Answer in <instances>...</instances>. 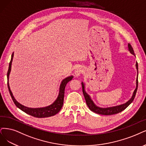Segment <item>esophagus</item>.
<instances>
[{
    "label": "esophagus",
    "instance_id": "esophagus-1",
    "mask_svg": "<svg viewBox=\"0 0 146 146\" xmlns=\"http://www.w3.org/2000/svg\"><path fill=\"white\" fill-rule=\"evenodd\" d=\"M84 72V69L80 68V67H78L76 68L74 71V73L76 74V76H80V74H82Z\"/></svg>",
    "mask_w": 146,
    "mask_h": 146
}]
</instances>
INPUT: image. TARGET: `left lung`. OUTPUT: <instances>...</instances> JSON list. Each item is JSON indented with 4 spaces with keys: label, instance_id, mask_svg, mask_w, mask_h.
Masks as SVG:
<instances>
[{
    "label": "left lung",
    "instance_id": "8db88e82",
    "mask_svg": "<svg viewBox=\"0 0 146 146\" xmlns=\"http://www.w3.org/2000/svg\"><path fill=\"white\" fill-rule=\"evenodd\" d=\"M128 50L129 51L131 52V53H132V55H135V53L133 52V49L132 47L131 46V45L130 44H128ZM136 68L137 70V80H136V88L135 89L133 94L131 97V98L129 99L127 102H126L125 104H123L120 105H117V106H112V107H108V108H100L97 105H95V104L94 103V102L91 99V97L90 96V95H88L87 92L85 91V84L83 82H82V91H83V94L84 96V98L86 101V103H87V106H88L89 109L93 111L96 114H101V115H113V114H118L121 111H123V110H125L126 108L130 105L132 102H133L135 96L137 91V88H138V63H136Z\"/></svg>",
    "mask_w": 146,
    "mask_h": 146
}]
</instances>
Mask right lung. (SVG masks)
<instances>
[{"instance_id":"right-lung-1","label":"right lung","mask_w":146,"mask_h":146,"mask_svg":"<svg viewBox=\"0 0 146 146\" xmlns=\"http://www.w3.org/2000/svg\"><path fill=\"white\" fill-rule=\"evenodd\" d=\"M13 57H14V53L12 54L11 59V61L9 64V68H8V73H7V79H8V87L9 90V92L16 106L19 108L21 111H23V112L26 113V114L35 117H37V118L48 117H51L56 114L57 113L59 112V111L61 110L63 105L65 88H66V86L67 84L73 79V76H68L62 80L60 86H59V94L57 98L51 105L46 107L37 108H32L26 107L23 105L20 104L15 100L9 87L8 80H9V76L11 72V65H12Z\"/></svg>"}]
</instances>
